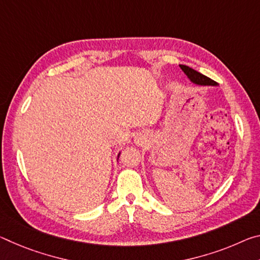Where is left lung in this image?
<instances>
[{"mask_svg":"<svg viewBox=\"0 0 260 260\" xmlns=\"http://www.w3.org/2000/svg\"><path fill=\"white\" fill-rule=\"evenodd\" d=\"M180 68H181L182 71L187 74V77L190 79V80L196 83V85H201V86H217V82L213 81L212 79L208 78L204 74H202L200 72L195 71V70L186 67V65H180Z\"/></svg>","mask_w":260,"mask_h":260,"instance_id":"1","label":"left lung"}]
</instances>
